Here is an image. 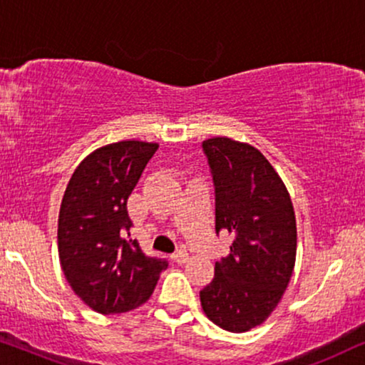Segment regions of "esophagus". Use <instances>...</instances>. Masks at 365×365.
Masks as SVG:
<instances>
[{
    "mask_svg": "<svg viewBox=\"0 0 365 365\" xmlns=\"http://www.w3.org/2000/svg\"><path fill=\"white\" fill-rule=\"evenodd\" d=\"M173 260L177 264H187L188 262V252L187 250H178L173 254Z\"/></svg>",
    "mask_w": 365,
    "mask_h": 365,
    "instance_id": "34e87169",
    "label": "esophagus"
}]
</instances>
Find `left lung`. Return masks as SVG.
<instances>
[{"mask_svg":"<svg viewBox=\"0 0 365 365\" xmlns=\"http://www.w3.org/2000/svg\"><path fill=\"white\" fill-rule=\"evenodd\" d=\"M213 188L215 232L233 235L230 254L200 290L203 312L228 332L260 325L292 277L297 227L289 192L259 150L230 138L202 143Z\"/></svg>","mask_w":365,"mask_h":365,"instance_id":"8db88e82","label":"left lung"}]
</instances>
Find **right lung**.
<instances>
[{
  "label": "right lung",
  "instance_id": "right-lung-1",
  "mask_svg": "<svg viewBox=\"0 0 365 365\" xmlns=\"http://www.w3.org/2000/svg\"><path fill=\"white\" fill-rule=\"evenodd\" d=\"M158 150L137 140L90 153L70 178L58 217V252L73 292L110 315L147 302L167 259L145 255L130 239V193Z\"/></svg>",
  "mask_w": 365,
  "mask_h": 365
}]
</instances>
